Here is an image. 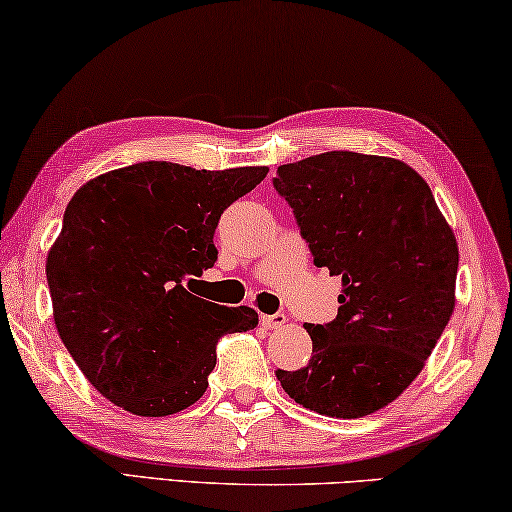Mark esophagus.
Masks as SVG:
<instances>
[{"label":"esophagus","mask_w":512,"mask_h":512,"mask_svg":"<svg viewBox=\"0 0 512 512\" xmlns=\"http://www.w3.org/2000/svg\"><path fill=\"white\" fill-rule=\"evenodd\" d=\"M287 323V316L285 314H264L262 316V326L269 328V330H278Z\"/></svg>","instance_id":"obj_1"}]
</instances>
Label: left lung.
Returning a JSON list of instances; mask_svg holds the SVG:
<instances>
[{
	"mask_svg": "<svg viewBox=\"0 0 512 512\" xmlns=\"http://www.w3.org/2000/svg\"><path fill=\"white\" fill-rule=\"evenodd\" d=\"M273 186L314 264L342 278L337 319L305 326L310 364L275 376L303 408L367 417L419 376L451 319L456 234L431 186L401 159L323 152L280 166Z\"/></svg>",
	"mask_w": 512,
	"mask_h": 512,
	"instance_id": "obj_1",
	"label": "left lung"
}]
</instances>
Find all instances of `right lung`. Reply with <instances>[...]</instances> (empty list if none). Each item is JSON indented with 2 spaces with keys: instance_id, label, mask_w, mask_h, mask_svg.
I'll return each mask as SVG.
<instances>
[{
  "instance_id": "right-lung-1",
  "label": "right lung",
  "mask_w": 512,
  "mask_h": 512,
  "mask_svg": "<svg viewBox=\"0 0 512 512\" xmlns=\"http://www.w3.org/2000/svg\"><path fill=\"white\" fill-rule=\"evenodd\" d=\"M266 173L145 161L72 196L47 285L61 342L104 399L139 417L186 410L209 385L218 337L257 328L253 307L209 303L191 287L218 257V218Z\"/></svg>"
}]
</instances>
